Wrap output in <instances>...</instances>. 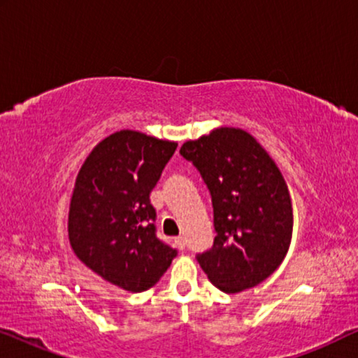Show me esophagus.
<instances>
[{
  "instance_id": "1",
  "label": "esophagus",
  "mask_w": 358,
  "mask_h": 358,
  "mask_svg": "<svg viewBox=\"0 0 358 358\" xmlns=\"http://www.w3.org/2000/svg\"><path fill=\"white\" fill-rule=\"evenodd\" d=\"M174 244L180 249V251H184V249H185V239H184L182 236L176 238V239H174Z\"/></svg>"
}]
</instances>
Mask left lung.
Listing matches in <instances>:
<instances>
[{"label": "left lung", "mask_w": 358, "mask_h": 358, "mask_svg": "<svg viewBox=\"0 0 358 358\" xmlns=\"http://www.w3.org/2000/svg\"><path fill=\"white\" fill-rule=\"evenodd\" d=\"M212 195L213 246L197 261L208 280L238 293L277 271L292 241L293 212L285 179L256 138L222 127L180 146Z\"/></svg>", "instance_id": "1"}]
</instances>
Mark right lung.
Listing matches in <instances>:
<instances>
[{"label":"right lung","mask_w":358,"mask_h":358,"mask_svg":"<svg viewBox=\"0 0 358 358\" xmlns=\"http://www.w3.org/2000/svg\"><path fill=\"white\" fill-rule=\"evenodd\" d=\"M178 143L135 130L96 145L78 173L68 238L78 259L104 280L140 293L156 285L178 251L156 236L150 194Z\"/></svg>","instance_id":"right-lung-1"}]
</instances>
